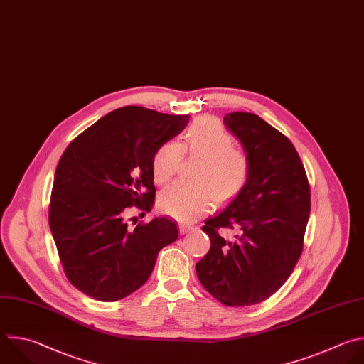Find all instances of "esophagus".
<instances>
[{
	"label": "esophagus",
	"mask_w": 364,
	"mask_h": 364,
	"mask_svg": "<svg viewBox=\"0 0 364 364\" xmlns=\"http://www.w3.org/2000/svg\"><path fill=\"white\" fill-rule=\"evenodd\" d=\"M193 228H194V227H193V225H188V224H180V225H178V230H180V234H181V235L190 232Z\"/></svg>",
	"instance_id": "esophagus-1"
}]
</instances>
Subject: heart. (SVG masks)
Instances as JSON below:
<instances>
[{
    "instance_id": "1",
    "label": "heart",
    "mask_w": 364,
    "mask_h": 364,
    "mask_svg": "<svg viewBox=\"0 0 364 364\" xmlns=\"http://www.w3.org/2000/svg\"><path fill=\"white\" fill-rule=\"evenodd\" d=\"M181 148L193 157H201L194 173L197 181H176L163 190L159 207L164 214L193 221L208 210L214 197L217 201L228 200L247 184V156L235 147L234 136L210 117L194 121L181 144L166 141L156 150L151 173L157 184H166L174 177L183 159Z\"/></svg>"
}]
</instances>
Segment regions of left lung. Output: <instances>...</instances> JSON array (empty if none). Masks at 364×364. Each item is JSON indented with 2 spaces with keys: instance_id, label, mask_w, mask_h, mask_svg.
I'll return each instance as SVG.
<instances>
[{
  "instance_id": "obj_1",
  "label": "left lung",
  "mask_w": 364,
  "mask_h": 364,
  "mask_svg": "<svg viewBox=\"0 0 364 364\" xmlns=\"http://www.w3.org/2000/svg\"><path fill=\"white\" fill-rule=\"evenodd\" d=\"M223 123L250 163L247 184L205 220L208 253L196 264L203 287L230 307L257 304L290 277L304 245L310 184L291 141L252 112H228ZM235 229L234 240L218 234Z\"/></svg>"
}]
</instances>
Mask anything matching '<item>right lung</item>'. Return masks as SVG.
I'll return each instance as SVG.
<instances>
[{"mask_svg":"<svg viewBox=\"0 0 364 364\" xmlns=\"http://www.w3.org/2000/svg\"><path fill=\"white\" fill-rule=\"evenodd\" d=\"M188 118L121 107L63 153L48 221L64 273L84 294L101 301L127 297L149 280L160 250L178 238L167 217L136 228L129 227L127 217L133 205L141 214L151 210L153 156L186 129Z\"/></svg>","mask_w":364,"mask_h":364,"instance_id":"right-lung-1","label":"right lung"}]
</instances>
